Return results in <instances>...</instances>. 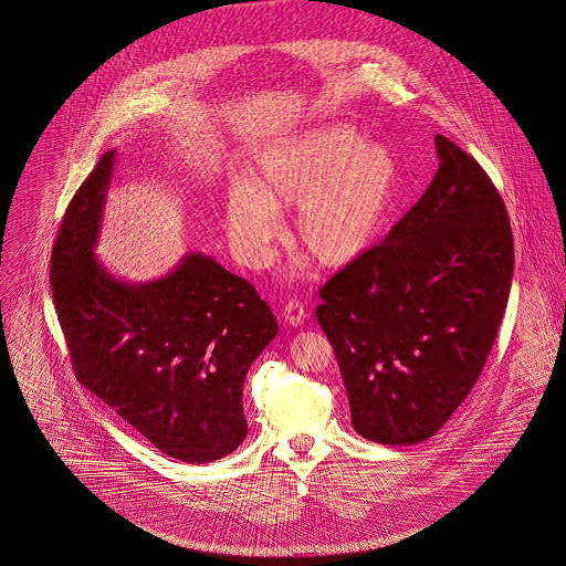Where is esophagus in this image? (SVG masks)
I'll return each mask as SVG.
<instances>
[{"instance_id":"esophagus-1","label":"esophagus","mask_w":566,"mask_h":566,"mask_svg":"<svg viewBox=\"0 0 566 566\" xmlns=\"http://www.w3.org/2000/svg\"><path fill=\"white\" fill-rule=\"evenodd\" d=\"M283 319L290 324V326H302L304 324V319H306V311H304V306H302V302L298 301H290L285 306H283Z\"/></svg>"}]
</instances>
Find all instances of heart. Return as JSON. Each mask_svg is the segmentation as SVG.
Here are the masks:
<instances>
[{
	"label": "heart",
	"mask_w": 566,
	"mask_h": 566,
	"mask_svg": "<svg viewBox=\"0 0 566 566\" xmlns=\"http://www.w3.org/2000/svg\"><path fill=\"white\" fill-rule=\"evenodd\" d=\"M399 163L349 124H317L265 146L251 185L229 190L226 231L235 260L260 270L281 229L279 208L296 206L290 238L322 268L363 258L395 206Z\"/></svg>",
	"instance_id": "heart-1"
}]
</instances>
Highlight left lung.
Masks as SVG:
<instances>
[{"label": "left lung", "mask_w": 566, "mask_h": 566, "mask_svg": "<svg viewBox=\"0 0 566 566\" xmlns=\"http://www.w3.org/2000/svg\"><path fill=\"white\" fill-rule=\"evenodd\" d=\"M415 208L319 292L354 429L408 447L438 433L481 376L513 281V231L485 169L436 135Z\"/></svg>", "instance_id": "left-lung-1"}]
</instances>
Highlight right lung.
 Listing matches in <instances>:
<instances>
[{
    "instance_id": "1",
    "label": "right lung",
    "mask_w": 566,
    "mask_h": 566,
    "mask_svg": "<svg viewBox=\"0 0 566 566\" xmlns=\"http://www.w3.org/2000/svg\"><path fill=\"white\" fill-rule=\"evenodd\" d=\"M105 151L66 208L51 253L55 313L75 376L158 451L208 463L247 438L242 388L279 333L255 287L201 253L119 281L94 255L114 178Z\"/></svg>"
}]
</instances>
